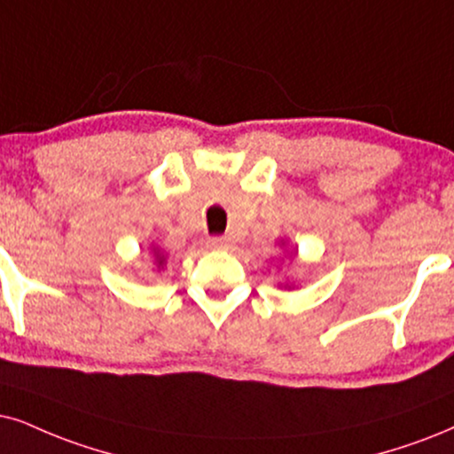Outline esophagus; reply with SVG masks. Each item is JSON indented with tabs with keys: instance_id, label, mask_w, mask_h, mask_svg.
<instances>
[{
	"instance_id": "34e87169",
	"label": "esophagus",
	"mask_w": 454,
	"mask_h": 454,
	"mask_svg": "<svg viewBox=\"0 0 454 454\" xmlns=\"http://www.w3.org/2000/svg\"><path fill=\"white\" fill-rule=\"evenodd\" d=\"M207 249H228L231 247V239L228 237H211L207 239Z\"/></svg>"
}]
</instances>
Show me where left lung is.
Returning a JSON list of instances; mask_svg holds the SVG:
<instances>
[{
	"mask_svg": "<svg viewBox=\"0 0 454 454\" xmlns=\"http://www.w3.org/2000/svg\"><path fill=\"white\" fill-rule=\"evenodd\" d=\"M280 247H286V245H285V240H280ZM295 254H297V251H295ZM295 254H294V249H291V251H286V255H289V260H294V255H295ZM278 286H285V289H289V291H291V289H295L297 285H295V283H291V280L286 278L285 283H280Z\"/></svg>",
	"mask_w": 454,
	"mask_h": 454,
	"instance_id": "obj_1",
	"label": "left lung"
}]
</instances>
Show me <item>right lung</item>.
I'll return each instance as SVG.
<instances>
[{"label": "right lung", "mask_w": 454, "mask_h": 454, "mask_svg": "<svg viewBox=\"0 0 454 454\" xmlns=\"http://www.w3.org/2000/svg\"><path fill=\"white\" fill-rule=\"evenodd\" d=\"M148 249H151V263H153V268L157 270V272H160V270L168 266V254H165L163 247H159L157 243H151V247H148Z\"/></svg>", "instance_id": "right-lung-1"}]
</instances>
